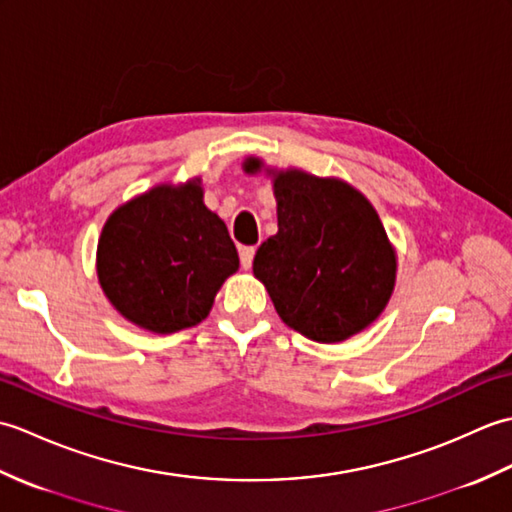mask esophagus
<instances>
[{"label":"esophagus","instance_id":"obj_1","mask_svg":"<svg viewBox=\"0 0 512 512\" xmlns=\"http://www.w3.org/2000/svg\"><path fill=\"white\" fill-rule=\"evenodd\" d=\"M253 257H255V246H242L239 248V264H242L244 270L253 266Z\"/></svg>","mask_w":512,"mask_h":512}]
</instances>
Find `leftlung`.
Here are the masks:
<instances>
[{"label": "left lung", "instance_id": "left-lung-1", "mask_svg": "<svg viewBox=\"0 0 512 512\" xmlns=\"http://www.w3.org/2000/svg\"><path fill=\"white\" fill-rule=\"evenodd\" d=\"M248 160L246 171H257ZM277 235L253 273L275 310L312 341L336 343L372 323L391 297L396 255L374 206L350 184L286 171L275 178Z\"/></svg>", "mask_w": 512, "mask_h": 512}]
</instances>
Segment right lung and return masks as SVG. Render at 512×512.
I'll use <instances>...</instances> for the list:
<instances>
[{"instance_id": "1", "label": "right lung", "mask_w": 512, "mask_h": 512, "mask_svg": "<svg viewBox=\"0 0 512 512\" xmlns=\"http://www.w3.org/2000/svg\"><path fill=\"white\" fill-rule=\"evenodd\" d=\"M239 266L226 224L198 182L158 187L127 202L99 239V279L125 319L156 334L198 325Z\"/></svg>"}]
</instances>
